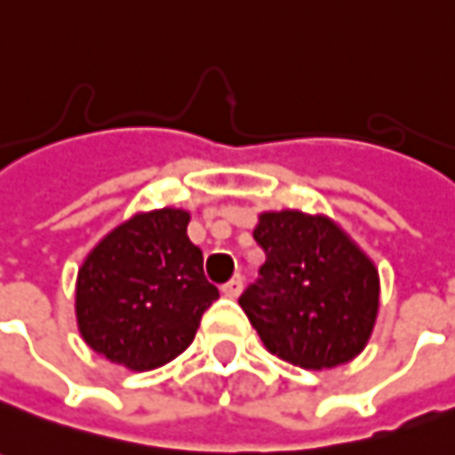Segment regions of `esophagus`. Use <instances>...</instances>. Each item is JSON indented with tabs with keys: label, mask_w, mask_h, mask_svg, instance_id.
<instances>
[{
	"label": "esophagus",
	"mask_w": 455,
	"mask_h": 455,
	"mask_svg": "<svg viewBox=\"0 0 455 455\" xmlns=\"http://www.w3.org/2000/svg\"><path fill=\"white\" fill-rule=\"evenodd\" d=\"M240 292H243V275H235L233 280H228L222 284V294L225 297H237Z\"/></svg>",
	"instance_id": "esophagus-1"
}]
</instances>
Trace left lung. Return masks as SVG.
Masks as SVG:
<instances>
[{
	"label": "left lung",
	"mask_w": 455,
	"mask_h": 455,
	"mask_svg": "<svg viewBox=\"0 0 455 455\" xmlns=\"http://www.w3.org/2000/svg\"><path fill=\"white\" fill-rule=\"evenodd\" d=\"M265 252L240 307L269 352L305 369H331L364 349L379 312L374 262L327 218L265 212Z\"/></svg>",
	"instance_id": "8db88e82"
}]
</instances>
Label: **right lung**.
<instances>
[{"mask_svg":"<svg viewBox=\"0 0 455 455\" xmlns=\"http://www.w3.org/2000/svg\"><path fill=\"white\" fill-rule=\"evenodd\" d=\"M188 220L173 208L136 215L93 247L76 280L78 329L93 352L133 371L186 352L203 312L220 297Z\"/></svg>","mask_w":455,"mask_h":455,"instance_id":"right-lung-1","label":"right lung"}]
</instances>
